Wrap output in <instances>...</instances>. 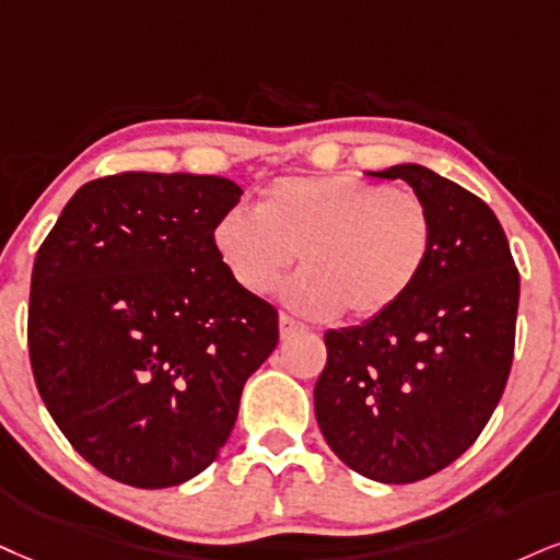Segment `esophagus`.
Returning a JSON list of instances; mask_svg holds the SVG:
<instances>
[{"label":"esophagus","instance_id":"obj_1","mask_svg":"<svg viewBox=\"0 0 560 560\" xmlns=\"http://www.w3.org/2000/svg\"><path fill=\"white\" fill-rule=\"evenodd\" d=\"M306 324H301L299 319H293V316H288V314H280V337L282 340H291L293 335H299V332H306Z\"/></svg>","mask_w":560,"mask_h":560}]
</instances>
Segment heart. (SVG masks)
<instances>
[{
	"label": "heart",
	"instance_id": "obj_1",
	"mask_svg": "<svg viewBox=\"0 0 560 560\" xmlns=\"http://www.w3.org/2000/svg\"><path fill=\"white\" fill-rule=\"evenodd\" d=\"M212 244L233 282L265 295L291 269L285 301L308 316L348 308L355 319L389 312L412 291L433 252L423 199L353 174L278 178L254 210L233 207Z\"/></svg>",
	"mask_w": 560,
	"mask_h": 560
}]
</instances>
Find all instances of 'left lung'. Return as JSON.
Here are the masks:
<instances>
[{
    "mask_svg": "<svg viewBox=\"0 0 560 560\" xmlns=\"http://www.w3.org/2000/svg\"><path fill=\"white\" fill-rule=\"evenodd\" d=\"M369 176L412 186L431 210L433 252L389 312L324 335L314 410L350 470L405 486L452 465L491 420L512 371L520 272L472 191L418 163Z\"/></svg>",
    "mask_w": 560,
    "mask_h": 560,
    "instance_id": "1",
    "label": "left lung"
}]
</instances>
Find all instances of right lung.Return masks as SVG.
<instances>
[{"instance_id": "add662e5", "label": "right lung", "mask_w": 560, "mask_h": 560, "mask_svg": "<svg viewBox=\"0 0 560 560\" xmlns=\"http://www.w3.org/2000/svg\"><path fill=\"white\" fill-rule=\"evenodd\" d=\"M220 176H103L36 254L27 350L46 410L95 470L168 488L215 462L278 312L233 282L212 231L238 205Z\"/></svg>"}]
</instances>
